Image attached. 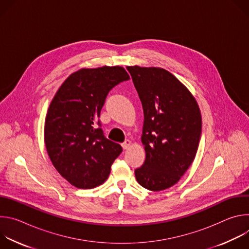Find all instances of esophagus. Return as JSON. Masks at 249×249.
<instances>
[{
	"instance_id": "1",
	"label": "esophagus",
	"mask_w": 249,
	"mask_h": 249,
	"mask_svg": "<svg viewBox=\"0 0 249 249\" xmlns=\"http://www.w3.org/2000/svg\"><path fill=\"white\" fill-rule=\"evenodd\" d=\"M131 145H132V142L130 141V140H126L124 143L122 144V148L124 149V150H127V149H129L130 147H131Z\"/></svg>"
}]
</instances>
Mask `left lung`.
<instances>
[{"label": "left lung", "mask_w": 249, "mask_h": 249, "mask_svg": "<svg viewBox=\"0 0 249 249\" xmlns=\"http://www.w3.org/2000/svg\"><path fill=\"white\" fill-rule=\"evenodd\" d=\"M127 70L144 110L141 140L146 160L135 176L144 188L161 191L178 182L196 157L200 108L190 90L168 71L137 65Z\"/></svg>", "instance_id": "8db88e82"}]
</instances>
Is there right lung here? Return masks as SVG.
Listing matches in <instances>:
<instances>
[{
	"instance_id": "right-lung-1",
	"label": "right lung",
	"mask_w": 249,
	"mask_h": 249,
	"mask_svg": "<svg viewBox=\"0 0 249 249\" xmlns=\"http://www.w3.org/2000/svg\"><path fill=\"white\" fill-rule=\"evenodd\" d=\"M129 79L120 66L84 68L66 79L49 105L47 154L62 177L77 188L102 184L122 152L119 144L104 137L98 118L109 90Z\"/></svg>"
}]
</instances>
